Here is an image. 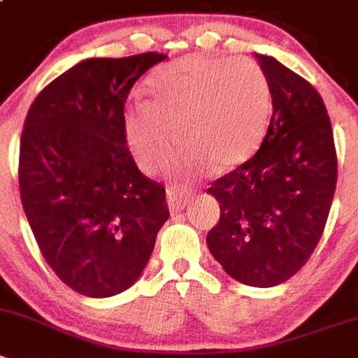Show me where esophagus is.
Segmentation results:
<instances>
[{"label": "esophagus", "instance_id": "obj_1", "mask_svg": "<svg viewBox=\"0 0 358 358\" xmlns=\"http://www.w3.org/2000/svg\"><path fill=\"white\" fill-rule=\"evenodd\" d=\"M166 204L172 213L182 211L186 206L189 204V199L186 195H182L181 192H176V189H169L166 192Z\"/></svg>", "mask_w": 358, "mask_h": 358}]
</instances>
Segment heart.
<instances>
[{
    "label": "heart",
    "mask_w": 358,
    "mask_h": 358,
    "mask_svg": "<svg viewBox=\"0 0 358 358\" xmlns=\"http://www.w3.org/2000/svg\"><path fill=\"white\" fill-rule=\"evenodd\" d=\"M150 101L126 113L131 150L145 172L170 165L177 136L186 152L185 176L224 172L257 149L271 113L266 72L247 57L181 58L157 69L147 85Z\"/></svg>",
    "instance_id": "b5f03b06"
}]
</instances>
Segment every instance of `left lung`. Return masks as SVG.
I'll list each match as a JSON object with an SVG mask.
<instances>
[{
    "label": "left lung",
    "mask_w": 358,
    "mask_h": 358,
    "mask_svg": "<svg viewBox=\"0 0 358 358\" xmlns=\"http://www.w3.org/2000/svg\"><path fill=\"white\" fill-rule=\"evenodd\" d=\"M271 88V115L257 152L208 188L220 204L208 248L225 273L254 287L293 277L329 218L337 156L316 88L266 55H255Z\"/></svg>",
    "instance_id": "obj_1"
}]
</instances>
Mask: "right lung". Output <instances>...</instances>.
Segmentation results:
<instances>
[{
    "mask_svg": "<svg viewBox=\"0 0 358 358\" xmlns=\"http://www.w3.org/2000/svg\"><path fill=\"white\" fill-rule=\"evenodd\" d=\"M159 52L88 58L29 106L19 150L26 218L51 270L90 298L138 280L169 220L165 188L127 149L124 104Z\"/></svg>",
    "mask_w": 358,
    "mask_h": 358,
    "instance_id": "right-lung-1",
    "label": "right lung"
}]
</instances>
